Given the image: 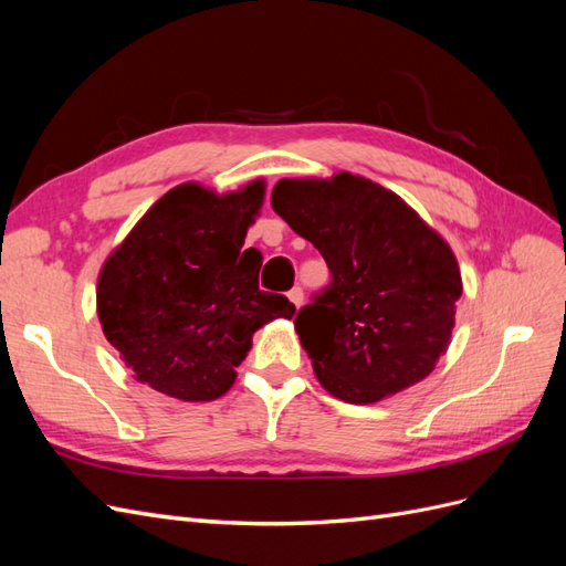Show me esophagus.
Listing matches in <instances>:
<instances>
[{"mask_svg":"<svg viewBox=\"0 0 566 566\" xmlns=\"http://www.w3.org/2000/svg\"><path fill=\"white\" fill-rule=\"evenodd\" d=\"M287 300L295 304V310H300L302 302H304V293H302V287H293V290H290V293H287Z\"/></svg>","mask_w":566,"mask_h":566,"instance_id":"1","label":"esophagus"}]
</instances>
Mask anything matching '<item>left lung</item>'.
Instances as JSON below:
<instances>
[{
  "label": "left lung",
  "instance_id": "left-lung-1",
  "mask_svg": "<svg viewBox=\"0 0 566 566\" xmlns=\"http://www.w3.org/2000/svg\"><path fill=\"white\" fill-rule=\"evenodd\" d=\"M271 205L333 273L295 318L323 389L375 403L424 380L449 349L462 295L451 245L397 193L349 172L281 179Z\"/></svg>",
  "mask_w": 566,
  "mask_h": 566
}]
</instances>
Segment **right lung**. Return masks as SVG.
<instances>
[{"label": "right lung", "mask_w": 566, "mask_h": 566, "mask_svg": "<svg viewBox=\"0 0 566 566\" xmlns=\"http://www.w3.org/2000/svg\"><path fill=\"white\" fill-rule=\"evenodd\" d=\"M264 193V179L229 193L179 184L108 254L96 312L136 380L179 401H214L233 387L252 335L295 316L285 295L256 285L262 264L241 254Z\"/></svg>", "instance_id": "right-lung-1"}]
</instances>
